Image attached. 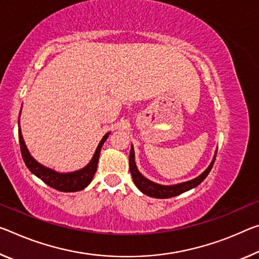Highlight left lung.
<instances>
[{
  "mask_svg": "<svg viewBox=\"0 0 259 259\" xmlns=\"http://www.w3.org/2000/svg\"><path fill=\"white\" fill-rule=\"evenodd\" d=\"M215 155H217V151L214 155H213V159L208 167L205 169L202 174L197 176V178L190 180V181H186L182 183H178V184H171V186H163V184H159L155 183L151 180L146 179L144 175H143L141 171L138 170V168L136 166V161H135V151H134V146L131 145V150H130V155H129V167H130V173L131 176H133V181L135 183L139 190H141L143 194H145L146 196L153 197V198H170V197H175L183 194V192L191 190V189L196 188L197 186H199L206 176L210 173L213 163H214L215 160Z\"/></svg>",
  "mask_w": 259,
  "mask_h": 259,
  "instance_id": "left-lung-1",
  "label": "left lung"
}]
</instances>
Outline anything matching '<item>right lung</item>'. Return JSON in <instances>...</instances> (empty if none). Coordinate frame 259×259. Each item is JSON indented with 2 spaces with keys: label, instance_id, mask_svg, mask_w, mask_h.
Returning a JSON list of instances; mask_svg holds the SVG:
<instances>
[{
  "label": "right lung",
  "instance_id": "1",
  "mask_svg": "<svg viewBox=\"0 0 259 259\" xmlns=\"http://www.w3.org/2000/svg\"><path fill=\"white\" fill-rule=\"evenodd\" d=\"M20 113H22V109H20ZM20 113H19V117H20ZM19 117H18V137H19L20 151H22V157L24 159V162H25L26 167L30 169L32 174H34L36 178H39L41 181H44L47 186L63 192L80 191L91 183L93 176L96 174V170H97L101 147L106 142V139H107L110 135V131L102 137L99 145L97 146V150L94 152L92 159L90 160L88 165L75 171L60 173V171H56L54 169H52V168H48L46 166L41 165L40 162L36 161V160L32 157L30 151H28L27 146L25 144V142H24L22 129H20Z\"/></svg>",
  "mask_w": 259,
  "mask_h": 259
}]
</instances>
